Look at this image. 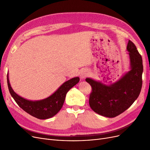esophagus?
Wrapping results in <instances>:
<instances>
[{
  "mask_svg": "<svg viewBox=\"0 0 150 150\" xmlns=\"http://www.w3.org/2000/svg\"><path fill=\"white\" fill-rule=\"evenodd\" d=\"M89 75V73H88V71L87 70H83L81 73H80V78H81V79H84V78H85L86 76H87L88 75Z\"/></svg>",
  "mask_w": 150,
  "mask_h": 150,
  "instance_id": "1",
  "label": "esophagus"
}]
</instances>
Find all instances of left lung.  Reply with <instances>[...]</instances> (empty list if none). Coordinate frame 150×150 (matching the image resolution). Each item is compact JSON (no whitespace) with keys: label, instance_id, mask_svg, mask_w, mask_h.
<instances>
[{"label":"left lung","instance_id":"1","mask_svg":"<svg viewBox=\"0 0 150 150\" xmlns=\"http://www.w3.org/2000/svg\"><path fill=\"white\" fill-rule=\"evenodd\" d=\"M127 50L129 68L119 80L106 84L92 78H86L92 87L89 105L102 116L113 118L128 109L138 98L142 86V58L136 45L129 40Z\"/></svg>","mask_w":150,"mask_h":150}]
</instances>
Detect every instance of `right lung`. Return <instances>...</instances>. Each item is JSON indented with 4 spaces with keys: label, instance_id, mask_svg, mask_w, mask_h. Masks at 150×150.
Listing matches in <instances>:
<instances>
[{
    "label": "right lung",
    "instance_id": "1",
    "mask_svg": "<svg viewBox=\"0 0 150 150\" xmlns=\"http://www.w3.org/2000/svg\"><path fill=\"white\" fill-rule=\"evenodd\" d=\"M80 81L78 76L64 82L49 97L40 100H29L16 93L10 83L8 74L7 83L10 93L16 103L26 112L39 119H47L56 115L61 110L67 92Z\"/></svg>",
    "mask_w": 150,
    "mask_h": 150
}]
</instances>
